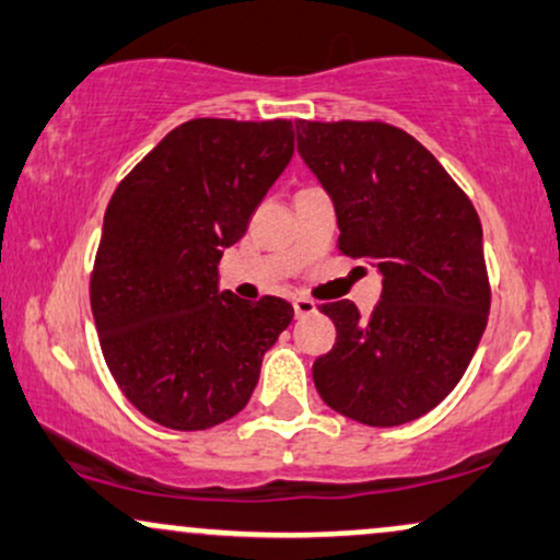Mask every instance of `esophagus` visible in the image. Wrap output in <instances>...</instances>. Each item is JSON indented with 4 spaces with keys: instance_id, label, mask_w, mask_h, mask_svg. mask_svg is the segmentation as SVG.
<instances>
[{
    "instance_id": "34e87169",
    "label": "esophagus",
    "mask_w": 560,
    "mask_h": 560,
    "mask_svg": "<svg viewBox=\"0 0 560 560\" xmlns=\"http://www.w3.org/2000/svg\"><path fill=\"white\" fill-rule=\"evenodd\" d=\"M292 305H294V316L298 318L313 316V313H316V302L307 300V298H294Z\"/></svg>"
}]
</instances>
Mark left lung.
Here are the masks:
<instances>
[{
  "label": "left lung",
  "instance_id": "1",
  "mask_svg": "<svg viewBox=\"0 0 560 560\" xmlns=\"http://www.w3.org/2000/svg\"><path fill=\"white\" fill-rule=\"evenodd\" d=\"M298 152L337 210V249L384 276L369 318L326 302L337 342L313 363L329 408L400 427L436 408L466 374L490 313L481 223L421 141L382 120H298Z\"/></svg>",
  "mask_w": 560,
  "mask_h": 560
}]
</instances>
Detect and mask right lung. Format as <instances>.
Segmentation results:
<instances>
[{"mask_svg": "<svg viewBox=\"0 0 560 560\" xmlns=\"http://www.w3.org/2000/svg\"><path fill=\"white\" fill-rule=\"evenodd\" d=\"M292 152V120L195 118L113 191L89 298L115 384L160 427L202 432L240 413L294 316L281 298L218 289L223 247L242 240Z\"/></svg>", "mask_w": 560, "mask_h": 560, "instance_id": "add662e5", "label": "right lung"}]
</instances>
